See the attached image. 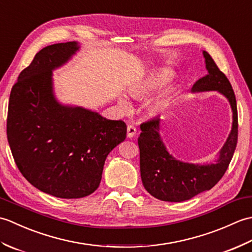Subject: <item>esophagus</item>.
I'll use <instances>...</instances> for the list:
<instances>
[{"label": "esophagus", "mask_w": 252, "mask_h": 252, "mask_svg": "<svg viewBox=\"0 0 252 252\" xmlns=\"http://www.w3.org/2000/svg\"><path fill=\"white\" fill-rule=\"evenodd\" d=\"M126 131H127L126 134H127V137H129V138H132L133 136L136 134V129L133 126H127Z\"/></svg>", "instance_id": "1"}]
</instances>
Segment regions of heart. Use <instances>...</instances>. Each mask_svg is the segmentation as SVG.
<instances>
[{
    "label": "heart",
    "mask_w": 252,
    "mask_h": 252,
    "mask_svg": "<svg viewBox=\"0 0 252 252\" xmlns=\"http://www.w3.org/2000/svg\"><path fill=\"white\" fill-rule=\"evenodd\" d=\"M173 80V73L169 71H149L137 81L131 83L127 88V93L133 98H146L148 96L156 93L165 85H168ZM118 105L122 111H130L131 104L125 96L118 98ZM165 105L164 98L154 100L148 105V111L151 115H157Z\"/></svg>",
    "instance_id": "b5f03b06"
}]
</instances>
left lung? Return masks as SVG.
Returning <instances> with one entry per match:
<instances>
[{"mask_svg": "<svg viewBox=\"0 0 252 252\" xmlns=\"http://www.w3.org/2000/svg\"><path fill=\"white\" fill-rule=\"evenodd\" d=\"M208 74L198 80L192 93L217 91L232 108V129L213 162H185L176 159L165 147L160 135L161 118L141 125L138 136L141 178L145 189L159 200L181 202L211 189L225 173L237 144V105L228 79L216 65L212 57L202 51Z\"/></svg>", "mask_w": 252, "mask_h": 252, "instance_id": "obj_1", "label": "left lung"}]
</instances>
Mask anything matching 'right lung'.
Listing matches in <instances>:
<instances>
[{"label":"right lung","mask_w":252,"mask_h":252,"mask_svg":"<svg viewBox=\"0 0 252 252\" xmlns=\"http://www.w3.org/2000/svg\"><path fill=\"white\" fill-rule=\"evenodd\" d=\"M79 51L73 41L36 53L8 103L7 140L21 174L35 189L65 199L97 189L107 156L126 136L123 121L57 99L53 71Z\"/></svg>","instance_id":"obj_1"}]
</instances>
